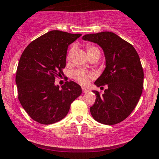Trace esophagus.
<instances>
[{"label": "esophagus", "instance_id": "34e87169", "mask_svg": "<svg viewBox=\"0 0 159 159\" xmlns=\"http://www.w3.org/2000/svg\"><path fill=\"white\" fill-rule=\"evenodd\" d=\"M88 90L86 89V88H82V92L83 93H88Z\"/></svg>", "mask_w": 159, "mask_h": 159}]
</instances>
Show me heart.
Returning a JSON list of instances; mask_svg holds the SVG:
<instances>
[{"mask_svg": "<svg viewBox=\"0 0 159 159\" xmlns=\"http://www.w3.org/2000/svg\"><path fill=\"white\" fill-rule=\"evenodd\" d=\"M86 47L88 55H91L94 52H100V50L96 46H92V45H87ZM73 52H74V48H71L69 51L68 52V54H67V60L68 61L71 59ZM71 77L74 78L75 81H78L79 84H81V85H86L89 83L90 79L93 78V74L91 72L84 71V70L78 69L71 72Z\"/></svg>", "mask_w": 159, "mask_h": 159, "instance_id": "b5f03b06", "label": "heart"}]
</instances>
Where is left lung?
I'll return each instance as SVG.
<instances>
[{"instance_id": "obj_1", "label": "left lung", "mask_w": 159, "mask_h": 159, "mask_svg": "<svg viewBox=\"0 0 159 159\" xmlns=\"http://www.w3.org/2000/svg\"><path fill=\"white\" fill-rule=\"evenodd\" d=\"M84 40L98 43L104 52L106 68L94 82L107 88L101 94L98 91L90 107L95 120L114 125L124 120L135 109L143 93V73L139 56L133 45L112 32L86 34Z\"/></svg>"}]
</instances>
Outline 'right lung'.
<instances>
[{
    "label": "right lung",
    "mask_w": 159,
    "mask_h": 159,
    "mask_svg": "<svg viewBox=\"0 0 159 159\" xmlns=\"http://www.w3.org/2000/svg\"><path fill=\"white\" fill-rule=\"evenodd\" d=\"M81 36L49 31L30 43L21 55L16 75L18 99L37 123L49 125L62 120L81 95V86L74 81H66L61 88L55 84L66 68L68 46Z\"/></svg>",
    "instance_id": "obj_1"
}]
</instances>
